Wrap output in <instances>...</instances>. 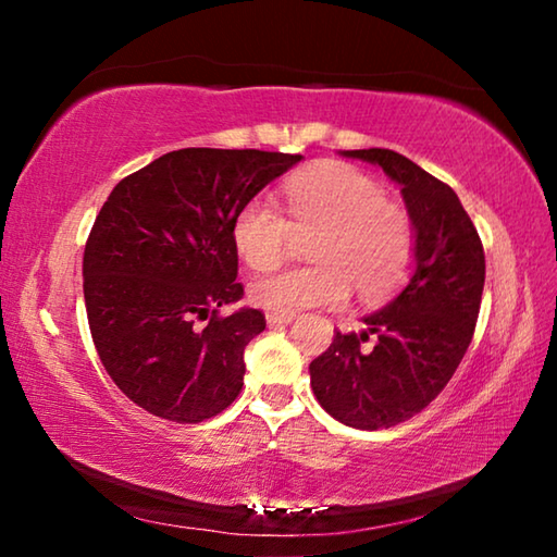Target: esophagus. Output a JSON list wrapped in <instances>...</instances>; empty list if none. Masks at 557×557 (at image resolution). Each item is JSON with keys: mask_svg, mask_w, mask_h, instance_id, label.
Masks as SVG:
<instances>
[{"mask_svg": "<svg viewBox=\"0 0 557 557\" xmlns=\"http://www.w3.org/2000/svg\"><path fill=\"white\" fill-rule=\"evenodd\" d=\"M297 314H275V312H270L268 314V326H282V324H289L292 319H295Z\"/></svg>", "mask_w": 557, "mask_h": 557, "instance_id": "obj_1", "label": "esophagus"}]
</instances>
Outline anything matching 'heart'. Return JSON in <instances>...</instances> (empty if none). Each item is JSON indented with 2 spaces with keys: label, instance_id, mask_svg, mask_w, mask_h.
Here are the masks:
<instances>
[{
  "label": "heart",
  "instance_id": "1",
  "mask_svg": "<svg viewBox=\"0 0 557 557\" xmlns=\"http://www.w3.org/2000/svg\"><path fill=\"white\" fill-rule=\"evenodd\" d=\"M297 225H324L309 265H285L250 282V301L275 314L342 305L356 287L379 299L400 285L414 258L408 213L388 203L385 188L351 164H319L282 188ZM233 245L250 268H270L287 248L292 223L268 196H252L233 219Z\"/></svg>",
  "mask_w": 557,
  "mask_h": 557
}]
</instances>
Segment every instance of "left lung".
Instances as JSON below:
<instances>
[{
	"instance_id": "8db88e82",
	"label": "left lung",
	"mask_w": 557,
	"mask_h": 557,
	"mask_svg": "<svg viewBox=\"0 0 557 557\" xmlns=\"http://www.w3.org/2000/svg\"><path fill=\"white\" fill-rule=\"evenodd\" d=\"M400 184L414 228V270L361 334L336 332L309 363L322 408L358 430L393 428L437 398L474 336L484 292V245L457 194L393 149H346ZM374 344L364 346L370 336Z\"/></svg>"
}]
</instances>
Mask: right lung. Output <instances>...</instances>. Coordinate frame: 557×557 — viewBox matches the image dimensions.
I'll return each instance as SVG.
<instances>
[{"label":"right lung","instance_id":"obj_1","mask_svg":"<svg viewBox=\"0 0 557 557\" xmlns=\"http://www.w3.org/2000/svg\"><path fill=\"white\" fill-rule=\"evenodd\" d=\"M301 154L188 147L112 188L83 252V295L102 366L139 408L203 422L243 388V351L265 329L243 297L233 219Z\"/></svg>","mask_w":557,"mask_h":557}]
</instances>
